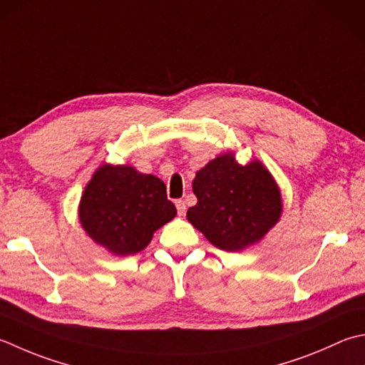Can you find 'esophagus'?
Returning <instances> with one entry per match:
<instances>
[{"label":"esophagus","instance_id":"esophagus-1","mask_svg":"<svg viewBox=\"0 0 365 365\" xmlns=\"http://www.w3.org/2000/svg\"><path fill=\"white\" fill-rule=\"evenodd\" d=\"M175 205H177V212L178 215H185V212H187V204H185V201H182V199H178V201H175Z\"/></svg>","mask_w":365,"mask_h":365}]
</instances>
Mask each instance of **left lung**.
<instances>
[{"label":"left lung","instance_id":"left-lung-1","mask_svg":"<svg viewBox=\"0 0 365 365\" xmlns=\"http://www.w3.org/2000/svg\"><path fill=\"white\" fill-rule=\"evenodd\" d=\"M192 192L197 204L188 209V221L225 252L258 244L283 212L282 192L269 169L259 160L237 163L231 150L197 170Z\"/></svg>","mask_w":365,"mask_h":365}]
</instances>
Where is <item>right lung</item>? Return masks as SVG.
I'll use <instances>...</instances> for the list:
<instances>
[{
    "instance_id": "right-lung-1",
    "label": "right lung",
    "mask_w": 365,
    "mask_h": 365,
    "mask_svg": "<svg viewBox=\"0 0 365 365\" xmlns=\"http://www.w3.org/2000/svg\"><path fill=\"white\" fill-rule=\"evenodd\" d=\"M175 215L161 178L128 164H101L78 202L83 231L113 256L142 252L155 231Z\"/></svg>"
}]
</instances>
